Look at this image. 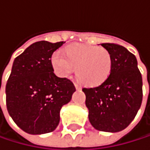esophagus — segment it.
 <instances>
[{
	"instance_id": "esophagus-1",
	"label": "esophagus",
	"mask_w": 150,
	"mask_h": 150,
	"mask_svg": "<svg viewBox=\"0 0 150 150\" xmlns=\"http://www.w3.org/2000/svg\"><path fill=\"white\" fill-rule=\"evenodd\" d=\"M74 86H75V88H76L77 89H80V88H81V86H80V85H79V84H77V83H75V84H74Z\"/></svg>"
}]
</instances>
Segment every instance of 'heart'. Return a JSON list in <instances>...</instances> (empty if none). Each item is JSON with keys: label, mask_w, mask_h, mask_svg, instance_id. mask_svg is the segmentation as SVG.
I'll list each match as a JSON object with an SVG mask.
<instances>
[{"label": "heart", "mask_w": 150, "mask_h": 150, "mask_svg": "<svg viewBox=\"0 0 150 150\" xmlns=\"http://www.w3.org/2000/svg\"><path fill=\"white\" fill-rule=\"evenodd\" d=\"M66 54L56 51L52 57L55 71L62 77L70 76L77 69L78 79L85 85L96 86L105 81L112 70V56L104 47L71 45Z\"/></svg>", "instance_id": "heart-1"}]
</instances>
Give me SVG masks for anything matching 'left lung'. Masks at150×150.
<instances>
[{
	"label": "left lung",
	"instance_id": "obj_1",
	"mask_svg": "<svg viewBox=\"0 0 150 150\" xmlns=\"http://www.w3.org/2000/svg\"><path fill=\"white\" fill-rule=\"evenodd\" d=\"M112 56L110 75L95 88H83L88 119L95 129L117 132L135 118L142 102V77L133 54L125 47L105 43Z\"/></svg>",
	"mask_w": 150,
	"mask_h": 150
}]
</instances>
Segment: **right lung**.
Here are the masks:
<instances>
[{
    "label": "right lung",
    "instance_id": "obj_1",
    "mask_svg": "<svg viewBox=\"0 0 150 150\" xmlns=\"http://www.w3.org/2000/svg\"><path fill=\"white\" fill-rule=\"evenodd\" d=\"M64 43L35 42L13 62L6 83V105L14 122L27 133L54 131L62 106L76 91L72 81L57 77L52 65L54 52Z\"/></svg>",
    "mask_w": 150,
    "mask_h": 150
}]
</instances>
